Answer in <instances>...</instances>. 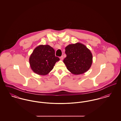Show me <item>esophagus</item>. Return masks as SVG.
<instances>
[{"label": "esophagus", "instance_id": "obj_1", "mask_svg": "<svg viewBox=\"0 0 121 121\" xmlns=\"http://www.w3.org/2000/svg\"><path fill=\"white\" fill-rule=\"evenodd\" d=\"M60 60H62L63 59V55H62L61 56H60Z\"/></svg>", "mask_w": 121, "mask_h": 121}]
</instances>
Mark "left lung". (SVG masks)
I'll return each instance as SVG.
<instances>
[{
	"label": "left lung",
	"instance_id": "obj_1",
	"mask_svg": "<svg viewBox=\"0 0 121 121\" xmlns=\"http://www.w3.org/2000/svg\"><path fill=\"white\" fill-rule=\"evenodd\" d=\"M67 57L63 62L67 69L74 74H80L90 69L92 63V54L84 45L77 43L70 44L65 48Z\"/></svg>",
	"mask_w": 121,
	"mask_h": 121
}]
</instances>
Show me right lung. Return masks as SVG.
<instances>
[{
	"mask_svg": "<svg viewBox=\"0 0 121 121\" xmlns=\"http://www.w3.org/2000/svg\"><path fill=\"white\" fill-rule=\"evenodd\" d=\"M55 56L54 50L49 45H40L35 48L29 58L32 69L39 75H46L52 69L55 63L59 61Z\"/></svg>",
	"mask_w": 121,
	"mask_h": 121,
	"instance_id": "1",
	"label": "right lung"
}]
</instances>
